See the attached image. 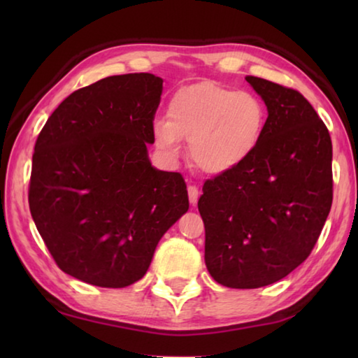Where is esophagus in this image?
I'll return each instance as SVG.
<instances>
[{"mask_svg":"<svg viewBox=\"0 0 358 358\" xmlns=\"http://www.w3.org/2000/svg\"><path fill=\"white\" fill-rule=\"evenodd\" d=\"M187 196H189V202L192 205H196L199 201V189L196 186H189L187 187Z\"/></svg>","mask_w":358,"mask_h":358,"instance_id":"1","label":"esophagus"}]
</instances>
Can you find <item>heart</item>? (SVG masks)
<instances>
[{"label": "heart", "mask_w": 358, "mask_h": 358, "mask_svg": "<svg viewBox=\"0 0 358 358\" xmlns=\"http://www.w3.org/2000/svg\"><path fill=\"white\" fill-rule=\"evenodd\" d=\"M167 118L153 123L157 150L177 159L181 138L189 141L191 162L207 175L237 171L262 141L266 110L256 94L215 82L186 85L172 94Z\"/></svg>", "instance_id": "b5f03b06"}]
</instances>
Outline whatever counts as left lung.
<instances>
[{
  "label": "left lung",
  "instance_id": "obj_1",
  "mask_svg": "<svg viewBox=\"0 0 358 358\" xmlns=\"http://www.w3.org/2000/svg\"><path fill=\"white\" fill-rule=\"evenodd\" d=\"M266 106L259 147L237 171L203 185L205 265L216 282L257 289L310 256L331 208V138L295 90L248 76Z\"/></svg>",
  "mask_w": 358,
  "mask_h": 358
}]
</instances>
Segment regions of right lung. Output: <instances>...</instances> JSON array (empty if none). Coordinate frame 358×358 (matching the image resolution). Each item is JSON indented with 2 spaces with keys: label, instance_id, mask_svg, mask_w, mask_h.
<instances>
[{
  "label": "right lung",
  "instance_id": "add662e5",
  "mask_svg": "<svg viewBox=\"0 0 358 358\" xmlns=\"http://www.w3.org/2000/svg\"><path fill=\"white\" fill-rule=\"evenodd\" d=\"M162 78H101L68 96L34 145L29 211L64 273L126 287L147 273L157 243L189 208L183 177L148 157Z\"/></svg>",
  "mask_w": 358,
  "mask_h": 358
}]
</instances>
